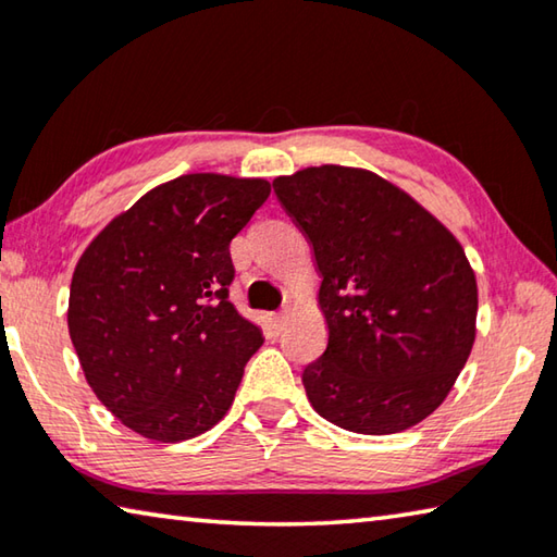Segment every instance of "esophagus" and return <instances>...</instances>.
Instances as JSON below:
<instances>
[{
	"instance_id": "esophagus-1",
	"label": "esophagus",
	"mask_w": 557,
	"mask_h": 557,
	"mask_svg": "<svg viewBox=\"0 0 557 557\" xmlns=\"http://www.w3.org/2000/svg\"><path fill=\"white\" fill-rule=\"evenodd\" d=\"M284 323H286V310H281V313H273L271 315V327L276 330V333H278L281 327H284Z\"/></svg>"
}]
</instances>
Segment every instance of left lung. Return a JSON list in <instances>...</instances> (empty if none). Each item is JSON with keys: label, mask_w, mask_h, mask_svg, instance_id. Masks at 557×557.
<instances>
[{"label": "left lung", "mask_w": 557, "mask_h": 557, "mask_svg": "<svg viewBox=\"0 0 557 557\" xmlns=\"http://www.w3.org/2000/svg\"><path fill=\"white\" fill-rule=\"evenodd\" d=\"M273 193L313 244L327 349L304 369L310 406L362 435L421 423L476 335V278L455 234L382 175L310 165Z\"/></svg>", "instance_id": "1"}]
</instances>
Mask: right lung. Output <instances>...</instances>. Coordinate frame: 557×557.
I'll use <instances>...</instances> for the list:
<instances>
[{
    "mask_svg": "<svg viewBox=\"0 0 557 557\" xmlns=\"http://www.w3.org/2000/svg\"><path fill=\"white\" fill-rule=\"evenodd\" d=\"M271 193L263 178L188 173L116 214L77 261L67 330L87 384L156 443L230 411L261 330L230 304V242Z\"/></svg>",
    "mask_w": 557,
    "mask_h": 557,
    "instance_id": "1",
    "label": "right lung"
}]
</instances>
